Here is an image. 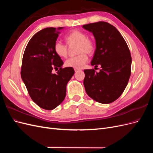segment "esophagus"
<instances>
[{"label": "esophagus", "mask_w": 153, "mask_h": 153, "mask_svg": "<svg viewBox=\"0 0 153 153\" xmlns=\"http://www.w3.org/2000/svg\"><path fill=\"white\" fill-rule=\"evenodd\" d=\"M74 69H75V72H77V71H78L80 70L79 69H76V68H75Z\"/></svg>", "instance_id": "esophagus-1"}]
</instances>
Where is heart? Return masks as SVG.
Instances as JSON below:
<instances>
[{"label": "heart", "mask_w": 153, "mask_h": 153, "mask_svg": "<svg viewBox=\"0 0 153 153\" xmlns=\"http://www.w3.org/2000/svg\"><path fill=\"white\" fill-rule=\"evenodd\" d=\"M65 41L68 47L76 45L75 53L78 55L67 59L65 62L66 67L80 69L86 64L88 56L93 55L96 51V43L93 39L88 37L84 32L79 30H71L65 36ZM53 50L57 56L66 58L68 54V47L60 41H56L53 45Z\"/></svg>", "instance_id": "1"}]
</instances>
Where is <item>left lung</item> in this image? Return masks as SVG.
<instances>
[{"mask_svg": "<svg viewBox=\"0 0 153 153\" xmlns=\"http://www.w3.org/2000/svg\"><path fill=\"white\" fill-rule=\"evenodd\" d=\"M93 34L96 48L91 65L101 66L99 73L84 69V85L89 97L108 104L119 98L131 75V57L128 45L115 27L105 22L84 25Z\"/></svg>", "mask_w": 153, "mask_h": 153, "instance_id": "obj_1", "label": "left lung"}]
</instances>
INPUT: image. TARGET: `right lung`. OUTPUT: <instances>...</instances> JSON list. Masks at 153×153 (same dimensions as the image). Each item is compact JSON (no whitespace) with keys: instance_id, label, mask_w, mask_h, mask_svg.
Returning a JSON list of instances; mask_svg holds the SVG:
<instances>
[{"instance_id":"1","label":"right lung","mask_w":153,"mask_h":153,"mask_svg":"<svg viewBox=\"0 0 153 153\" xmlns=\"http://www.w3.org/2000/svg\"><path fill=\"white\" fill-rule=\"evenodd\" d=\"M48 27L37 32L29 41L22 59L21 76L31 99L39 107L51 110L65 98L66 85L75 73L73 68H62L53 45L59 29ZM59 68L56 74L53 69Z\"/></svg>"}]
</instances>
